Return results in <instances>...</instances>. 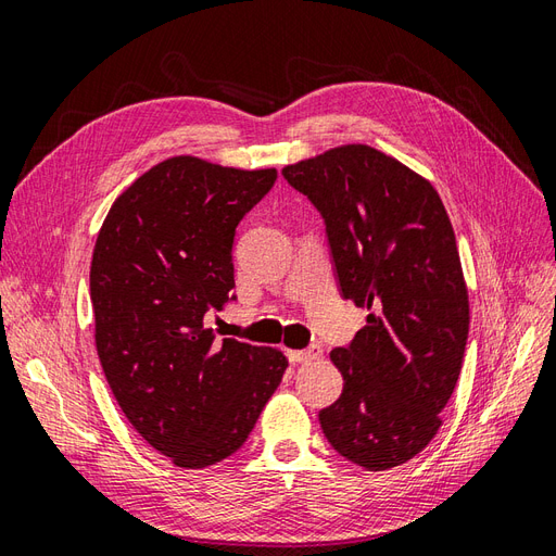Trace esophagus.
Wrapping results in <instances>:
<instances>
[{
	"label": "esophagus",
	"instance_id": "34e87169",
	"mask_svg": "<svg viewBox=\"0 0 556 556\" xmlns=\"http://www.w3.org/2000/svg\"><path fill=\"white\" fill-rule=\"evenodd\" d=\"M319 355H323V348L319 345H311L306 350H288V359L292 364H308V362L317 359Z\"/></svg>",
	"mask_w": 556,
	"mask_h": 556
}]
</instances>
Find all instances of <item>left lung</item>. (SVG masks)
I'll list each match as a JSON object with an SVG mask.
<instances>
[{
  "instance_id": "obj_1",
  "label": "left lung",
  "mask_w": 556,
  "mask_h": 556,
  "mask_svg": "<svg viewBox=\"0 0 556 556\" xmlns=\"http://www.w3.org/2000/svg\"><path fill=\"white\" fill-rule=\"evenodd\" d=\"M282 176L323 213L341 292L368 311L350 348L331 350L343 392L319 425L366 470L406 464L443 425L468 339L447 211L425 176L366 143L329 148Z\"/></svg>"
}]
</instances>
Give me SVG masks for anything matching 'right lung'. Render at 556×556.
<instances>
[{
  "label": "right lung",
  "instance_id": "obj_1",
  "mask_svg": "<svg viewBox=\"0 0 556 556\" xmlns=\"http://www.w3.org/2000/svg\"><path fill=\"white\" fill-rule=\"evenodd\" d=\"M276 178L176 155L117 194L97 233L99 362L129 425L180 468L237 452L288 368L278 348L215 341L204 327L231 299L237 225Z\"/></svg>",
  "mask_w": 556,
  "mask_h": 556
}]
</instances>
